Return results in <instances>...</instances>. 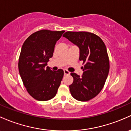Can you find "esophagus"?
Segmentation results:
<instances>
[{
	"instance_id": "esophagus-1",
	"label": "esophagus",
	"mask_w": 131,
	"mask_h": 131,
	"mask_svg": "<svg viewBox=\"0 0 131 131\" xmlns=\"http://www.w3.org/2000/svg\"><path fill=\"white\" fill-rule=\"evenodd\" d=\"M70 74V71H68V70H64V75H69Z\"/></svg>"
}]
</instances>
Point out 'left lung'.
<instances>
[{"label": "left lung", "instance_id": "left-lung-1", "mask_svg": "<svg viewBox=\"0 0 131 131\" xmlns=\"http://www.w3.org/2000/svg\"><path fill=\"white\" fill-rule=\"evenodd\" d=\"M63 36L79 47L80 60L84 64L82 77L71 73L73 82L69 86L70 93L75 100L87 101L100 93L108 75L106 45L100 37L88 31H67Z\"/></svg>", "mask_w": 131, "mask_h": 131}]
</instances>
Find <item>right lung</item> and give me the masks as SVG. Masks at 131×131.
Segmentation results:
<instances>
[{"instance_id": "add662e5", "label": "right lung", "mask_w": 131, "mask_h": 131, "mask_svg": "<svg viewBox=\"0 0 131 131\" xmlns=\"http://www.w3.org/2000/svg\"><path fill=\"white\" fill-rule=\"evenodd\" d=\"M64 32L41 30L30 35L23 44L18 71L27 92L35 100L48 101L57 94L64 71L61 69L52 71L46 66Z\"/></svg>"}]
</instances>
